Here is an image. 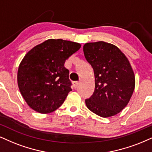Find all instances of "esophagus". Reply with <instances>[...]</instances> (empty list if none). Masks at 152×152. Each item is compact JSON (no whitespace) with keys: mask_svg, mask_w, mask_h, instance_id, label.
<instances>
[{"mask_svg":"<svg viewBox=\"0 0 152 152\" xmlns=\"http://www.w3.org/2000/svg\"><path fill=\"white\" fill-rule=\"evenodd\" d=\"M72 85H73V87H74L75 89H77V87L78 85H79V82H72Z\"/></svg>","mask_w":152,"mask_h":152,"instance_id":"1","label":"esophagus"}]
</instances>
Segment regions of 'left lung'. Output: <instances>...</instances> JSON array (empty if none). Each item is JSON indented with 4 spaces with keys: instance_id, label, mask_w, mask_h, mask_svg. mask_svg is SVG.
Listing matches in <instances>:
<instances>
[{
    "instance_id": "8db88e82",
    "label": "left lung",
    "mask_w": 152,
    "mask_h": 152,
    "mask_svg": "<svg viewBox=\"0 0 152 152\" xmlns=\"http://www.w3.org/2000/svg\"><path fill=\"white\" fill-rule=\"evenodd\" d=\"M83 51L95 77L94 91L85 100L87 108L103 118L116 115L128 105L135 86L130 62L117 46L104 42L87 43Z\"/></svg>"
}]
</instances>
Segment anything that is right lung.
Returning a JSON list of instances; mask_svg holds the SVG:
<instances>
[{"label": "right lung", "instance_id": "obj_1", "mask_svg": "<svg viewBox=\"0 0 152 152\" xmlns=\"http://www.w3.org/2000/svg\"><path fill=\"white\" fill-rule=\"evenodd\" d=\"M80 47L78 43L50 39L26 54L18 68V84L29 107L49 113L63 104L72 91L65 60Z\"/></svg>", "mask_w": 152, "mask_h": 152}]
</instances>
